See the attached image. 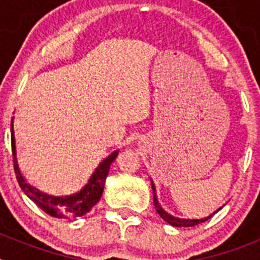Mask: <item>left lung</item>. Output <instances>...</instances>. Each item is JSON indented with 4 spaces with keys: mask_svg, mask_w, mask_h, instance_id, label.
I'll return each mask as SVG.
<instances>
[{
    "mask_svg": "<svg viewBox=\"0 0 260 260\" xmlns=\"http://www.w3.org/2000/svg\"><path fill=\"white\" fill-rule=\"evenodd\" d=\"M152 190H153V204H155V207H156V212H157L158 215H160V217H161V219L164 220V221H167L168 224L173 225V226H180V228H181V226H195V225H198V224H201V222H204V221H206V220L211 219V217H212V216L215 215V213L220 210V208H219V210L216 211V212H213L212 215L208 216V217H206V219H201V220L177 219V217H173V216L168 215V213L165 212V211L162 210L161 207H160V204H158V202H157V198H156L155 186H153V183H152Z\"/></svg>",
    "mask_w": 260,
    "mask_h": 260,
    "instance_id": "8db88e82",
    "label": "left lung"
}]
</instances>
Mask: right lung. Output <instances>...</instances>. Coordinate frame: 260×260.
<instances>
[{"label": "right lung", "mask_w": 260, "mask_h": 260, "mask_svg": "<svg viewBox=\"0 0 260 260\" xmlns=\"http://www.w3.org/2000/svg\"><path fill=\"white\" fill-rule=\"evenodd\" d=\"M11 151H13V162L14 172L17 176V181L19 183L20 189L26 192L31 201L35 202L41 210L47 212L48 215L54 216V217H79L88 212L91 208L100 201L102 194L104 191V185L107 176L109 173L110 164L114 161V158L118 155V151H114L110 156H108L102 164L89 178L88 183L77 194L66 197V198H56V197H49V195L41 194L39 190L34 189L32 186L26 183L24 178L22 177L18 167L17 156H15V139H14L13 130V119H11Z\"/></svg>", "instance_id": "right-lung-1"}]
</instances>
